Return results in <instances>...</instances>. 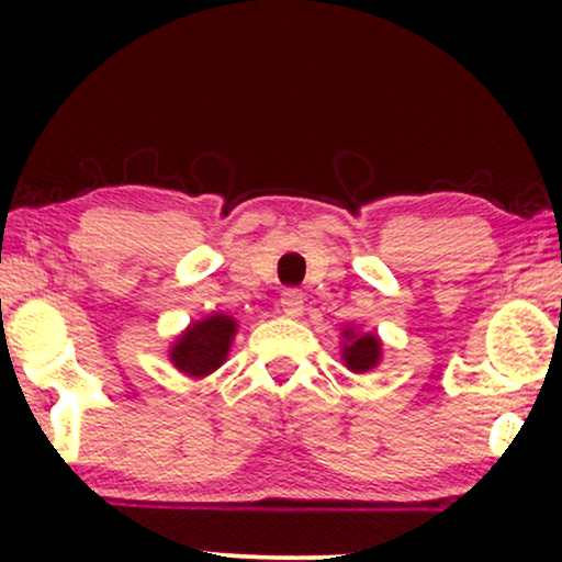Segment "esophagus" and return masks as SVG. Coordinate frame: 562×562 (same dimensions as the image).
Instances as JSON below:
<instances>
[{"label": "esophagus", "instance_id": "1", "mask_svg": "<svg viewBox=\"0 0 562 562\" xmlns=\"http://www.w3.org/2000/svg\"><path fill=\"white\" fill-rule=\"evenodd\" d=\"M280 306L285 317L299 319L303 314V293H299V290H285V293L280 295Z\"/></svg>", "mask_w": 562, "mask_h": 562}]
</instances>
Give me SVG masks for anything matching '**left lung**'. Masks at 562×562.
Here are the masks:
<instances>
[{"instance_id":"left-lung-1","label":"left lung","mask_w":562,"mask_h":562,"mask_svg":"<svg viewBox=\"0 0 562 562\" xmlns=\"http://www.w3.org/2000/svg\"><path fill=\"white\" fill-rule=\"evenodd\" d=\"M340 338H344V344H340V359L357 375L375 370L380 359H383V340H380L378 333H359L357 327L346 325Z\"/></svg>"}]
</instances>
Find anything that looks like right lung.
<instances>
[{"mask_svg":"<svg viewBox=\"0 0 562 562\" xmlns=\"http://www.w3.org/2000/svg\"><path fill=\"white\" fill-rule=\"evenodd\" d=\"M235 335L237 319L224 312L190 322L169 346V362L192 380L209 378L227 362Z\"/></svg>","mask_w":562,"mask_h":562,"instance_id":"add662e5","label":"right lung"}]
</instances>
